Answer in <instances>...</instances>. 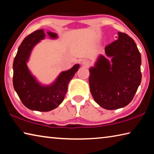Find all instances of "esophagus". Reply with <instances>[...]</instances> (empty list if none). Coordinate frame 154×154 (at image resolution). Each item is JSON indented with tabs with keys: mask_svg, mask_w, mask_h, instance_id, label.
Returning <instances> with one entry per match:
<instances>
[{
	"mask_svg": "<svg viewBox=\"0 0 154 154\" xmlns=\"http://www.w3.org/2000/svg\"><path fill=\"white\" fill-rule=\"evenodd\" d=\"M82 64L85 66H89L90 64V62L89 60H83L82 61Z\"/></svg>",
	"mask_w": 154,
	"mask_h": 154,
	"instance_id": "34e87169",
	"label": "esophagus"
}]
</instances>
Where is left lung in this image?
Here are the masks:
<instances>
[{
	"label": "left lung",
	"instance_id": "obj_1",
	"mask_svg": "<svg viewBox=\"0 0 154 154\" xmlns=\"http://www.w3.org/2000/svg\"><path fill=\"white\" fill-rule=\"evenodd\" d=\"M111 64L99 56L90 68V92L96 103L108 110L122 108L131 102L141 82V57L134 41L126 33L118 32V39L105 47Z\"/></svg>",
	"mask_w": 154,
	"mask_h": 154
}]
</instances>
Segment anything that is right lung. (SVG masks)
Listing matches in <instances>:
<instances>
[{"label": "right lung", "mask_w": 154, "mask_h": 154, "mask_svg": "<svg viewBox=\"0 0 154 154\" xmlns=\"http://www.w3.org/2000/svg\"><path fill=\"white\" fill-rule=\"evenodd\" d=\"M51 38H57L56 33L48 32ZM42 29L36 30L26 37L21 43L13 64V84L25 106L31 110L47 112L60 105L68 90V84L79 68V64L60 73L56 82L49 86L38 83L28 69L26 62L33 47L45 37Z\"/></svg>", "instance_id": "1"}]
</instances>
